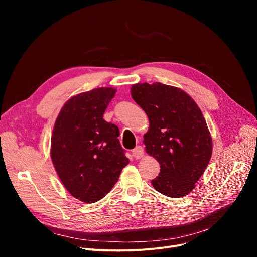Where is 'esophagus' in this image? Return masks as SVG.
Here are the masks:
<instances>
[{
  "mask_svg": "<svg viewBox=\"0 0 257 257\" xmlns=\"http://www.w3.org/2000/svg\"><path fill=\"white\" fill-rule=\"evenodd\" d=\"M132 154H133L134 158H137V159L143 157V156H144V149H143V147H142V146H138V147L134 148V149L132 150Z\"/></svg>",
  "mask_w": 257,
  "mask_h": 257,
  "instance_id": "obj_1",
  "label": "esophagus"
}]
</instances>
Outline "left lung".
Returning <instances> with one entry per match:
<instances>
[{
  "mask_svg": "<svg viewBox=\"0 0 257 257\" xmlns=\"http://www.w3.org/2000/svg\"><path fill=\"white\" fill-rule=\"evenodd\" d=\"M131 96L149 117L144 144L160 166L159 175L151 181L153 187L171 198L190 194L212 153L200 108L185 91L159 82L134 84Z\"/></svg>",
  "mask_w": 257,
  "mask_h": 257,
  "instance_id": "1",
  "label": "left lung"
}]
</instances>
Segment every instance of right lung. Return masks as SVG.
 Wrapping results in <instances>:
<instances>
[{
    "instance_id": "add662e5",
    "label": "right lung",
    "mask_w": 257,
    "mask_h": 257,
    "mask_svg": "<svg viewBox=\"0 0 257 257\" xmlns=\"http://www.w3.org/2000/svg\"><path fill=\"white\" fill-rule=\"evenodd\" d=\"M115 91L101 87L77 94L64 104L54 125V168L67 192L85 203L104 198L129 164L117 126L103 118Z\"/></svg>"
}]
</instances>
